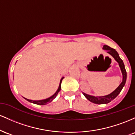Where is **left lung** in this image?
Listing matches in <instances>:
<instances>
[{"label": "left lung", "mask_w": 135, "mask_h": 135, "mask_svg": "<svg viewBox=\"0 0 135 135\" xmlns=\"http://www.w3.org/2000/svg\"><path fill=\"white\" fill-rule=\"evenodd\" d=\"M103 49L106 50L108 53L112 56L113 58L115 59V61L119 63V65L120 66L122 74V81L118 87L116 88V89H115L112 93H111L110 94L106 96H103V97H94V96L89 95V94L83 93L84 95V97H86L89 101L92 102V103H96V104H106V103L110 102L112 100H114V98H115L117 97V95L120 93V92L121 91L122 89L123 88L124 86L127 77L126 71V69H125L123 61H122L120 57H119V54L117 53V51H116L115 49L111 48L108 46H107V45H104V46H103Z\"/></svg>", "instance_id": "1"}]
</instances>
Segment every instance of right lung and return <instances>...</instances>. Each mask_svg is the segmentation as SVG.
Instances as JSON below:
<instances>
[{
  "instance_id": "right-lung-1",
  "label": "right lung",
  "mask_w": 135,
  "mask_h": 135,
  "mask_svg": "<svg viewBox=\"0 0 135 135\" xmlns=\"http://www.w3.org/2000/svg\"><path fill=\"white\" fill-rule=\"evenodd\" d=\"M63 78H64V77H62V78L61 79V80H60V85H59L58 89H57L56 92L52 96H51V97L48 98L44 99V100H28V99L25 98H24L26 100H27V101H28L29 102H31V103H35V104H37V105H44L47 104V103H49V102H52V100H53L54 99H55V98L56 97L57 94H58V93H59V91L61 90V81H62V80H63Z\"/></svg>"
}]
</instances>
